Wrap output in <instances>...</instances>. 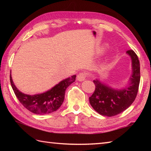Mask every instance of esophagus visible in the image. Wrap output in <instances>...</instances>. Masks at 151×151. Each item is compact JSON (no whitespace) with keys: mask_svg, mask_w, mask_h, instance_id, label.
Returning a JSON list of instances; mask_svg holds the SVG:
<instances>
[{"mask_svg":"<svg viewBox=\"0 0 151 151\" xmlns=\"http://www.w3.org/2000/svg\"><path fill=\"white\" fill-rule=\"evenodd\" d=\"M86 77H87V75H86V73L84 72H81L77 75V80L78 81H83L84 80H85V78Z\"/></svg>","mask_w":151,"mask_h":151,"instance_id":"esophagus-1","label":"esophagus"}]
</instances>
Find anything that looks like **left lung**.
Here are the masks:
<instances>
[{
    "mask_svg": "<svg viewBox=\"0 0 151 151\" xmlns=\"http://www.w3.org/2000/svg\"><path fill=\"white\" fill-rule=\"evenodd\" d=\"M132 59V75L127 88L115 90L102 84L99 80L93 81L95 85L89 102L98 113L106 116L117 115L131 105L136 99L140 83V63L137 55L132 50L127 51Z\"/></svg>",
    "mask_w": 151,
    "mask_h": 151,
    "instance_id": "8db88e82",
    "label": "left lung"
}]
</instances>
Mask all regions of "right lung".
Returning a JSON list of instances; mask_svg holds the SVG:
<instances>
[{
  "label": "right lung",
  "instance_id": "right-lung-1",
  "mask_svg": "<svg viewBox=\"0 0 151 151\" xmlns=\"http://www.w3.org/2000/svg\"><path fill=\"white\" fill-rule=\"evenodd\" d=\"M75 80L76 75H73L60 82L58 85L44 93L29 95L19 91L14 85L11 75H10L11 86L20 103L29 111L39 114H48L59 109L65 99L66 88Z\"/></svg>",
  "mask_w": 151,
  "mask_h": 151
}]
</instances>
